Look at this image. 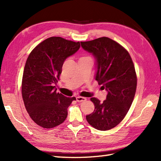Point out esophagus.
Here are the masks:
<instances>
[{
    "label": "esophagus",
    "instance_id": "esophagus-1",
    "mask_svg": "<svg viewBox=\"0 0 161 161\" xmlns=\"http://www.w3.org/2000/svg\"><path fill=\"white\" fill-rule=\"evenodd\" d=\"M76 100H77V101L79 102H81L86 101V97H84L79 96V97H76Z\"/></svg>",
    "mask_w": 161,
    "mask_h": 161
}]
</instances>
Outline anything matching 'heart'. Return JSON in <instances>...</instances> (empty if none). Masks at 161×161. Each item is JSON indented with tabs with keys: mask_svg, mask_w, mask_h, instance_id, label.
I'll return each instance as SVG.
<instances>
[{
	"mask_svg": "<svg viewBox=\"0 0 161 161\" xmlns=\"http://www.w3.org/2000/svg\"><path fill=\"white\" fill-rule=\"evenodd\" d=\"M87 58H89L88 57H81L80 59H87Z\"/></svg>",
	"mask_w": 161,
	"mask_h": 161,
	"instance_id": "b5f03b06",
	"label": "heart"
}]
</instances>
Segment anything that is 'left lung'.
Returning <instances> with one entry per match:
<instances>
[{
  "mask_svg": "<svg viewBox=\"0 0 161 161\" xmlns=\"http://www.w3.org/2000/svg\"><path fill=\"white\" fill-rule=\"evenodd\" d=\"M81 46L95 57V80L108 93L103 102L91 98L95 110L86 120L96 129L107 131L117 126L131 107L137 86L134 65L127 50L108 37L81 42Z\"/></svg>",
  "mask_w": 161,
  "mask_h": 161,
  "instance_id": "obj_1",
  "label": "left lung"
}]
</instances>
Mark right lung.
<instances>
[{
	"instance_id": "1",
	"label": "right lung",
	"mask_w": 161,
	"mask_h": 161,
	"mask_svg": "<svg viewBox=\"0 0 161 161\" xmlns=\"http://www.w3.org/2000/svg\"><path fill=\"white\" fill-rule=\"evenodd\" d=\"M80 47V42L53 36L40 43L29 54L23 70L22 97L30 118L42 127L53 128L64 122L68 107L76 100L57 93L54 85L65 60Z\"/></svg>"
}]
</instances>
